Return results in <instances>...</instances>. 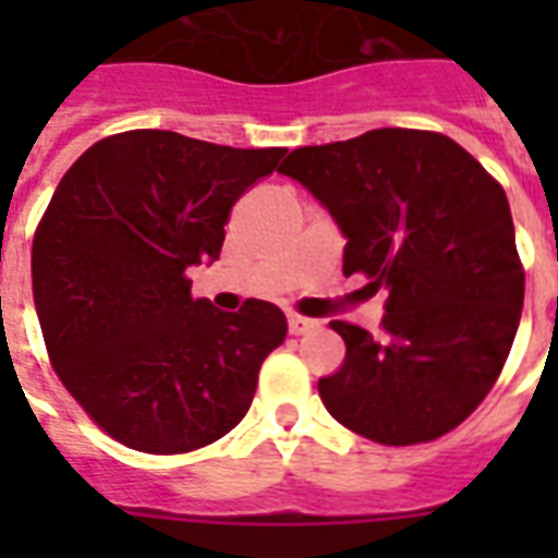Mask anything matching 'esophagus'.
I'll use <instances>...</instances> for the list:
<instances>
[{
	"mask_svg": "<svg viewBox=\"0 0 558 558\" xmlns=\"http://www.w3.org/2000/svg\"><path fill=\"white\" fill-rule=\"evenodd\" d=\"M318 322H313V318H306V315H289V332L292 336H304V332H310Z\"/></svg>",
	"mask_w": 558,
	"mask_h": 558,
	"instance_id": "1",
	"label": "esophagus"
}]
</instances>
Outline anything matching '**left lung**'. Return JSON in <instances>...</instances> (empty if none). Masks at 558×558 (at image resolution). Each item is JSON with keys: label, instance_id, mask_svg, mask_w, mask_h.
<instances>
[{"label": "left lung", "instance_id": "1", "mask_svg": "<svg viewBox=\"0 0 558 558\" xmlns=\"http://www.w3.org/2000/svg\"><path fill=\"white\" fill-rule=\"evenodd\" d=\"M278 170L339 222L344 275L388 292L381 336L330 322L348 353L318 381L327 411L381 446L458 428L501 376L524 306L498 179L449 135L402 126L298 147Z\"/></svg>", "mask_w": 558, "mask_h": 558}]
</instances>
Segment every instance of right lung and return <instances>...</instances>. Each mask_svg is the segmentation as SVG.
I'll return each mask as SVG.
<instances>
[{"mask_svg": "<svg viewBox=\"0 0 558 558\" xmlns=\"http://www.w3.org/2000/svg\"><path fill=\"white\" fill-rule=\"evenodd\" d=\"M283 153L130 130L60 179L31 248L39 327L65 390L126 449L196 451L252 405L287 318L257 298L219 313L187 269L217 260L234 202Z\"/></svg>", "mask_w": 558, "mask_h": 558, "instance_id": "right-lung-1", "label": "right lung"}]
</instances>
